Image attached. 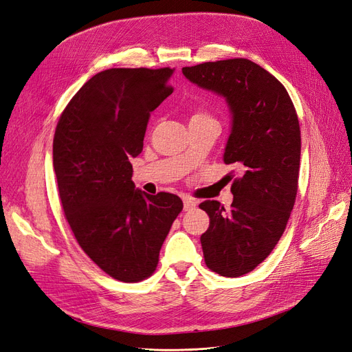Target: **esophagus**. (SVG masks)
Here are the masks:
<instances>
[{"instance_id": "34e87169", "label": "esophagus", "mask_w": 352, "mask_h": 352, "mask_svg": "<svg viewBox=\"0 0 352 352\" xmlns=\"http://www.w3.org/2000/svg\"><path fill=\"white\" fill-rule=\"evenodd\" d=\"M183 203H184V210H186V212H188V210H192L194 207L197 206L196 200H192V199H190V197H186V199L183 200Z\"/></svg>"}]
</instances>
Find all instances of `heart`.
I'll return each instance as SVG.
<instances>
[{
  "label": "heart",
  "mask_w": 352,
  "mask_h": 352,
  "mask_svg": "<svg viewBox=\"0 0 352 352\" xmlns=\"http://www.w3.org/2000/svg\"><path fill=\"white\" fill-rule=\"evenodd\" d=\"M200 117H206V116H204V114H194V116L191 117V120H192V119H200Z\"/></svg>",
  "instance_id": "1"
}]
</instances>
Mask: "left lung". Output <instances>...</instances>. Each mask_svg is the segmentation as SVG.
Masks as SVG:
<instances>
[{"instance_id": "obj_1", "label": "left lung", "mask_w": 352, "mask_h": 352, "mask_svg": "<svg viewBox=\"0 0 352 352\" xmlns=\"http://www.w3.org/2000/svg\"><path fill=\"white\" fill-rule=\"evenodd\" d=\"M187 80L223 97L230 133L223 162L242 177L232 184L230 209L216 200L200 204L210 225L200 241L206 265L223 277L252 271L274 250L293 210L300 126L287 89L268 71L243 58L183 68Z\"/></svg>"}]
</instances>
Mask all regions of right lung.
I'll return each instance as SVG.
<instances>
[{"instance_id": "add662e5", "label": "right lung", "mask_w": 352, "mask_h": 352, "mask_svg": "<svg viewBox=\"0 0 352 352\" xmlns=\"http://www.w3.org/2000/svg\"><path fill=\"white\" fill-rule=\"evenodd\" d=\"M174 69L111 68L68 102L54 138V169L65 216L84 252L119 281L136 283L158 265L183 210L175 194L143 192L130 160L143 149L151 113L173 94Z\"/></svg>"}]
</instances>
